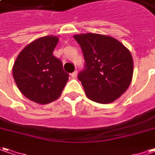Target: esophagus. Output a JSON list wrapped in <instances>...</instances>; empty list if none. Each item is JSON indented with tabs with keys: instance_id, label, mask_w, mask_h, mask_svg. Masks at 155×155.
I'll use <instances>...</instances> for the list:
<instances>
[{
	"instance_id": "34e87169",
	"label": "esophagus",
	"mask_w": 155,
	"mask_h": 155,
	"mask_svg": "<svg viewBox=\"0 0 155 155\" xmlns=\"http://www.w3.org/2000/svg\"><path fill=\"white\" fill-rule=\"evenodd\" d=\"M77 75H78V71H73L72 73H71V78H75L76 77H77Z\"/></svg>"
}]
</instances>
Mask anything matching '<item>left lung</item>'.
<instances>
[{
  "mask_svg": "<svg viewBox=\"0 0 155 155\" xmlns=\"http://www.w3.org/2000/svg\"><path fill=\"white\" fill-rule=\"evenodd\" d=\"M84 54V69L78 78L89 100L109 104L128 88L133 74L129 50L107 35L84 34L73 36Z\"/></svg>",
  "mask_w": 155,
  "mask_h": 155,
  "instance_id": "1",
  "label": "left lung"
}]
</instances>
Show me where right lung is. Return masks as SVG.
<instances>
[{
	"label": "right lung",
	"mask_w": 155,
	"mask_h": 155,
	"mask_svg": "<svg viewBox=\"0 0 155 155\" xmlns=\"http://www.w3.org/2000/svg\"><path fill=\"white\" fill-rule=\"evenodd\" d=\"M56 36L35 39L22 50L15 61L12 75L18 89L28 100L40 104L59 98L68 81L62 62L53 55Z\"/></svg>",
	"instance_id": "1"
}]
</instances>
